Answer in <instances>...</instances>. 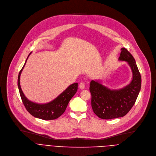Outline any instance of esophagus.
Wrapping results in <instances>:
<instances>
[{"mask_svg": "<svg viewBox=\"0 0 156 156\" xmlns=\"http://www.w3.org/2000/svg\"><path fill=\"white\" fill-rule=\"evenodd\" d=\"M79 87L80 89H84L85 88V85L83 83V82H80V84H79Z\"/></svg>", "mask_w": 156, "mask_h": 156, "instance_id": "obj_1", "label": "esophagus"}]
</instances>
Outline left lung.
<instances>
[{
  "label": "left lung",
  "mask_w": 156,
  "mask_h": 156,
  "mask_svg": "<svg viewBox=\"0 0 156 156\" xmlns=\"http://www.w3.org/2000/svg\"><path fill=\"white\" fill-rule=\"evenodd\" d=\"M121 50L118 60L127 62L130 67L133 74L130 83L120 89H110L99 81L90 82L91 106L94 113L104 120L126 115L134 105L141 88V76L133 57L126 48Z\"/></svg>",
  "instance_id": "1"
}]
</instances>
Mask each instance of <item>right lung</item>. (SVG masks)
<instances>
[{
    "label": "right lung",
    "mask_w": 156,
    "mask_h": 156,
    "mask_svg": "<svg viewBox=\"0 0 156 156\" xmlns=\"http://www.w3.org/2000/svg\"><path fill=\"white\" fill-rule=\"evenodd\" d=\"M31 53V52L29 54L28 57ZM27 58L24 66L19 73L17 79V86L18 88H19L22 101L27 111L33 116L44 120H51L57 119L65 112L70 100L77 92L78 83H74L70 85L58 97L48 103L38 104L33 103L26 98L20 86L21 74L24 67Z\"/></svg>",
    "instance_id": "right-lung-1"
}]
</instances>
